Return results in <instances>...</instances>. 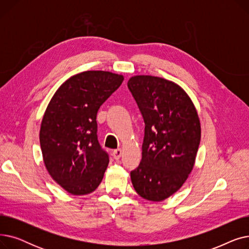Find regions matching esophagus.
<instances>
[{"label": "esophagus", "instance_id": "1", "mask_svg": "<svg viewBox=\"0 0 249 249\" xmlns=\"http://www.w3.org/2000/svg\"><path fill=\"white\" fill-rule=\"evenodd\" d=\"M121 155H122V149H121V148L115 149V150L113 151V158H114L116 160H119V159L121 158Z\"/></svg>", "mask_w": 249, "mask_h": 249}]
</instances>
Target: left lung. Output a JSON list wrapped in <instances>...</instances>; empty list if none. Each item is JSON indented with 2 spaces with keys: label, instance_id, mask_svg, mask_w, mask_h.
Here are the masks:
<instances>
[{
  "label": "left lung",
  "instance_id": "1",
  "mask_svg": "<svg viewBox=\"0 0 249 249\" xmlns=\"http://www.w3.org/2000/svg\"><path fill=\"white\" fill-rule=\"evenodd\" d=\"M127 85L145 123L132 185L143 199L160 202L180 189L194 167L201 140L198 112L186 91L165 78L134 75Z\"/></svg>",
  "mask_w": 249,
  "mask_h": 249
}]
</instances>
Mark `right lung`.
I'll use <instances>...</instances> for the list:
<instances>
[{
  "instance_id": "1",
  "label": "right lung",
  "mask_w": 249,
  "mask_h": 249,
  "mask_svg": "<svg viewBox=\"0 0 249 249\" xmlns=\"http://www.w3.org/2000/svg\"><path fill=\"white\" fill-rule=\"evenodd\" d=\"M123 81L110 71H84L65 81L48 104L39 134L44 164L71 195L89 194L101 184L109 155L98 141L97 113Z\"/></svg>"
}]
</instances>
